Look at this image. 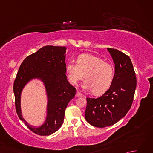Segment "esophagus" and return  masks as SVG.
Masks as SVG:
<instances>
[{"label": "esophagus", "mask_w": 153, "mask_h": 153, "mask_svg": "<svg viewBox=\"0 0 153 153\" xmlns=\"http://www.w3.org/2000/svg\"><path fill=\"white\" fill-rule=\"evenodd\" d=\"M76 96V97H82V96H83V95H82V94L80 92H79V91H77Z\"/></svg>", "instance_id": "1"}]
</instances>
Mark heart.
Segmentation results:
<instances>
[{
	"mask_svg": "<svg viewBox=\"0 0 153 153\" xmlns=\"http://www.w3.org/2000/svg\"><path fill=\"white\" fill-rule=\"evenodd\" d=\"M66 71L70 82L76 84L85 77L83 87L92 90L94 94L105 93L112 84L114 70L112 65L91 54H83L78 56L77 64L70 62Z\"/></svg>",
	"mask_w": 153,
	"mask_h": 153,
	"instance_id": "b5f03b06",
	"label": "heart"
}]
</instances>
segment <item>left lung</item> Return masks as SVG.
<instances>
[{"label":"left lung","mask_w":153,"mask_h":153,"mask_svg":"<svg viewBox=\"0 0 153 153\" xmlns=\"http://www.w3.org/2000/svg\"><path fill=\"white\" fill-rule=\"evenodd\" d=\"M107 49L115 64L111 85L99 98H87L85 118L97 128L112 126L126 115L132 105L137 85L130 58L114 48Z\"/></svg>","instance_id":"1"}]
</instances>
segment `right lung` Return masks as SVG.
<instances>
[{
	"label": "right lung",
	"instance_id": "obj_1",
	"mask_svg": "<svg viewBox=\"0 0 153 153\" xmlns=\"http://www.w3.org/2000/svg\"><path fill=\"white\" fill-rule=\"evenodd\" d=\"M66 47L47 45L29 55L19 66L14 82L17 114L31 131L39 135H49L60 128L65 110L76 95V89L66 79L65 53ZM38 77L44 81L48 95L46 122L39 128L29 125L22 118L20 108L21 90L29 80Z\"/></svg>",
	"mask_w": 153,
	"mask_h": 153
}]
</instances>
